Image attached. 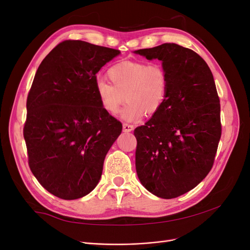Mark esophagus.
Returning a JSON list of instances; mask_svg holds the SVG:
<instances>
[{
	"instance_id": "34e87169",
	"label": "esophagus",
	"mask_w": 250,
	"mask_h": 250,
	"mask_svg": "<svg viewBox=\"0 0 250 250\" xmlns=\"http://www.w3.org/2000/svg\"><path fill=\"white\" fill-rule=\"evenodd\" d=\"M132 130H133V125L128 124V123H123V131L130 132Z\"/></svg>"
}]
</instances>
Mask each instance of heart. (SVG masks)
<instances>
[{
	"mask_svg": "<svg viewBox=\"0 0 250 250\" xmlns=\"http://www.w3.org/2000/svg\"><path fill=\"white\" fill-rule=\"evenodd\" d=\"M106 80L96 83V95L101 107L109 115L122 110L126 121L138 120L145 112L154 115L162 108L169 93V75L164 65L139 60H124L110 66Z\"/></svg>",
	"mask_w": 250,
	"mask_h": 250,
	"instance_id": "1",
	"label": "heart"
}]
</instances>
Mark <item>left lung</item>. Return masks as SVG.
<instances>
[{"label":"left lung","mask_w":250,"mask_h":250,"mask_svg":"<svg viewBox=\"0 0 250 250\" xmlns=\"http://www.w3.org/2000/svg\"><path fill=\"white\" fill-rule=\"evenodd\" d=\"M135 53L162 60L169 75V93L162 108L134 129L138 177L157 197L176 198L213 168L222 130L214 77L202 57L177 43Z\"/></svg>","instance_id":"left-lung-1"}]
</instances>
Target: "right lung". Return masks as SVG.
<instances>
[{
  "instance_id": "right-lung-1",
  "label": "right lung",
  "mask_w": 250,
  "mask_h": 250,
  "mask_svg": "<svg viewBox=\"0 0 250 250\" xmlns=\"http://www.w3.org/2000/svg\"><path fill=\"white\" fill-rule=\"evenodd\" d=\"M120 51L82 41L58 43L40 64L27 97L28 164L48 192L73 200L92 192L122 123L104 111L96 74Z\"/></svg>"
}]
</instances>
